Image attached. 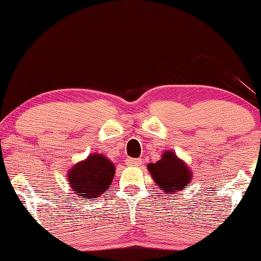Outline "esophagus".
I'll list each match as a JSON object with an SVG mask.
<instances>
[{
  "mask_svg": "<svg viewBox=\"0 0 261 261\" xmlns=\"http://www.w3.org/2000/svg\"><path fill=\"white\" fill-rule=\"evenodd\" d=\"M126 162H127L128 166H140L141 165V159H139V158H135V159L128 158Z\"/></svg>",
  "mask_w": 261,
  "mask_h": 261,
  "instance_id": "34e87169",
  "label": "esophagus"
}]
</instances>
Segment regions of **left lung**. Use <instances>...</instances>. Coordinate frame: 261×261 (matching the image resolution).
Wrapping results in <instances>:
<instances>
[{
	"label": "left lung",
	"mask_w": 261,
	"mask_h": 261,
	"mask_svg": "<svg viewBox=\"0 0 261 261\" xmlns=\"http://www.w3.org/2000/svg\"><path fill=\"white\" fill-rule=\"evenodd\" d=\"M147 170L160 190L165 194L184 190L191 181V171L176 153L165 151L156 163L147 165Z\"/></svg>",
	"instance_id": "1"
}]
</instances>
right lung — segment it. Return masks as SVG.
<instances>
[{
  "instance_id": "add662e5",
  "label": "right lung",
  "mask_w": 261,
  "mask_h": 261,
  "mask_svg": "<svg viewBox=\"0 0 261 261\" xmlns=\"http://www.w3.org/2000/svg\"><path fill=\"white\" fill-rule=\"evenodd\" d=\"M115 176V165L107 156L92 153L77 163L67 173L70 188L81 198L88 201L97 198L109 189ZM80 198V199H81Z\"/></svg>"
}]
</instances>
